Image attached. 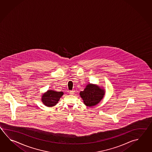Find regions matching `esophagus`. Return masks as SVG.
Masks as SVG:
<instances>
[{
	"label": "esophagus",
	"instance_id": "34e87169",
	"mask_svg": "<svg viewBox=\"0 0 152 152\" xmlns=\"http://www.w3.org/2000/svg\"><path fill=\"white\" fill-rule=\"evenodd\" d=\"M75 94V91H69V94Z\"/></svg>",
	"mask_w": 152,
	"mask_h": 152
}]
</instances>
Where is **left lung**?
Here are the masks:
<instances>
[{
    "label": "left lung",
    "instance_id": "8db88e82",
    "mask_svg": "<svg viewBox=\"0 0 152 152\" xmlns=\"http://www.w3.org/2000/svg\"><path fill=\"white\" fill-rule=\"evenodd\" d=\"M104 91L93 84L87 85L84 91H81L80 95L86 106L93 107L99 103L103 98Z\"/></svg>",
    "mask_w": 152,
    "mask_h": 152
}]
</instances>
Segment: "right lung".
<instances>
[{
  "label": "right lung",
  "instance_id": "add662e5",
  "mask_svg": "<svg viewBox=\"0 0 152 152\" xmlns=\"http://www.w3.org/2000/svg\"><path fill=\"white\" fill-rule=\"evenodd\" d=\"M63 94V92L48 91L45 94H43L42 102L47 107H53L58 103V100Z\"/></svg>",
  "mask_w": 152,
  "mask_h": 152
}]
</instances>
